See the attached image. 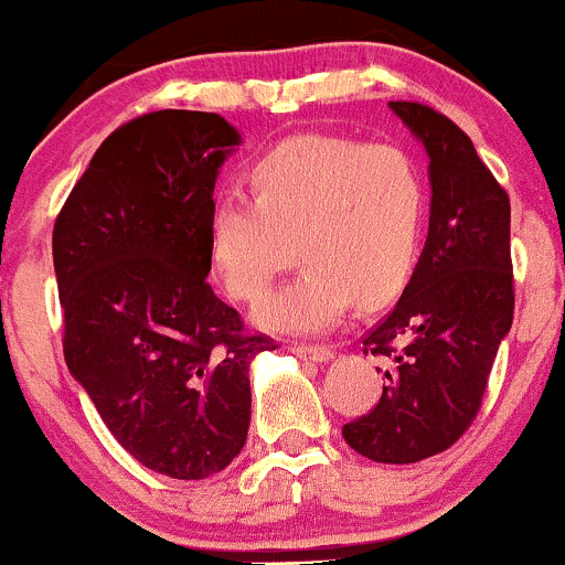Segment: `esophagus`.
Segmentation results:
<instances>
[{"label": "esophagus", "instance_id": "obj_1", "mask_svg": "<svg viewBox=\"0 0 565 565\" xmlns=\"http://www.w3.org/2000/svg\"><path fill=\"white\" fill-rule=\"evenodd\" d=\"M291 353L300 355L305 361H329L334 359V350L327 345H305V342H295L291 345Z\"/></svg>", "mask_w": 565, "mask_h": 565}]
</instances>
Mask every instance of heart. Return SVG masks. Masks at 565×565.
<instances>
[{
  "label": "heart",
  "mask_w": 565,
  "mask_h": 565,
  "mask_svg": "<svg viewBox=\"0 0 565 565\" xmlns=\"http://www.w3.org/2000/svg\"><path fill=\"white\" fill-rule=\"evenodd\" d=\"M255 196L212 210V260L233 297L257 302L300 255L302 274L263 305L276 332H323L359 300L387 302L412 276L427 215L417 157L398 142L289 138L252 167Z\"/></svg>",
  "instance_id": "obj_1"
}]
</instances>
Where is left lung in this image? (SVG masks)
<instances>
[{
  "instance_id": "8db88e82",
  "label": "left lung",
  "mask_w": 565,
  "mask_h": 565,
  "mask_svg": "<svg viewBox=\"0 0 565 565\" xmlns=\"http://www.w3.org/2000/svg\"><path fill=\"white\" fill-rule=\"evenodd\" d=\"M430 157V231L391 313L364 337L385 359L377 406L342 427L374 462L451 449L481 412L499 342L512 327L510 199L472 140L425 103H391Z\"/></svg>"
}]
</instances>
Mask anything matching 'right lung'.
I'll return each instance as SVG.
<instances>
[{
  "mask_svg": "<svg viewBox=\"0 0 565 565\" xmlns=\"http://www.w3.org/2000/svg\"><path fill=\"white\" fill-rule=\"evenodd\" d=\"M238 132L151 111L114 129L53 228L63 355L111 436L148 470L201 481L249 430V361L276 350L212 291V210Z\"/></svg>",
  "mask_w": 565,
  "mask_h": 565,
  "instance_id": "right-lung-1",
  "label": "right lung"
}]
</instances>
